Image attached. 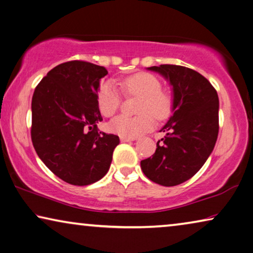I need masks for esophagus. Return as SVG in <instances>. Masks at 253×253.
<instances>
[{"label": "esophagus", "mask_w": 253, "mask_h": 253, "mask_svg": "<svg viewBox=\"0 0 253 253\" xmlns=\"http://www.w3.org/2000/svg\"><path fill=\"white\" fill-rule=\"evenodd\" d=\"M135 140V138H126V137H121V141L122 142H130Z\"/></svg>", "instance_id": "esophagus-1"}]
</instances>
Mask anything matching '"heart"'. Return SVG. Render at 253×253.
<instances>
[{
	"label": "heart",
	"mask_w": 253,
	"mask_h": 253,
	"mask_svg": "<svg viewBox=\"0 0 253 253\" xmlns=\"http://www.w3.org/2000/svg\"><path fill=\"white\" fill-rule=\"evenodd\" d=\"M120 87L126 96H139L138 116L119 115L109 123L112 132L126 138H137L152 130L159 121L167 120L173 109V96L170 91L162 89V83L149 73H137L120 82ZM121 94L114 85L101 84L97 94V102L104 116H112L121 105Z\"/></svg>",
	"instance_id": "heart-1"
}]
</instances>
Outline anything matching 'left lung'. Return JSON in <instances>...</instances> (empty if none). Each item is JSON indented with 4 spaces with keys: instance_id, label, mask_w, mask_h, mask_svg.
<instances>
[{
    "instance_id": "obj_1",
    "label": "left lung",
    "mask_w": 253,
    "mask_h": 253,
    "mask_svg": "<svg viewBox=\"0 0 253 253\" xmlns=\"http://www.w3.org/2000/svg\"><path fill=\"white\" fill-rule=\"evenodd\" d=\"M147 69L170 82L173 91L171 118L161 131L167 135L156 144L141 170L156 184L177 186L188 180L206 163L219 132V99L212 84L194 69L160 65Z\"/></svg>"
}]
</instances>
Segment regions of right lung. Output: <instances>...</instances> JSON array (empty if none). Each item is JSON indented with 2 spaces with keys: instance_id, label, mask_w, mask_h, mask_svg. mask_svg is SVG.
<instances>
[{
  "instance_id": "1",
  "label": "right lung",
  "mask_w": 253,
  "mask_h": 253,
  "mask_svg": "<svg viewBox=\"0 0 253 253\" xmlns=\"http://www.w3.org/2000/svg\"><path fill=\"white\" fill-rule=\"evenodd\" d=\"M107 74L102 66L67 61L51 69L33 94V146L42 162L71 185L100 180L120 144L118 135L97 127L102 121L97 94Z\"/></svg>"
}]
</instances>
